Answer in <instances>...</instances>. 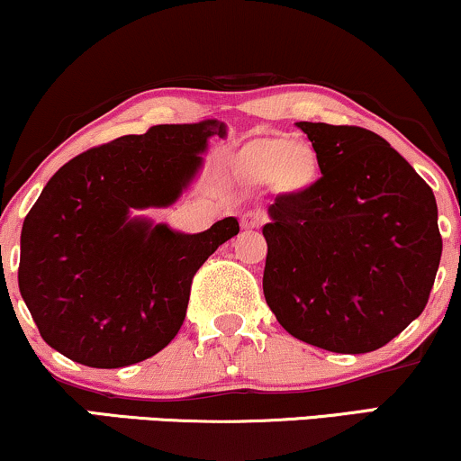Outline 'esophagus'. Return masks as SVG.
<instances>
[{
  "label": "esophagus",
  "instance_id": "34e87169",
  "mask_svg": "<svg viewBox=\"0 0 461 461\" xmlns=\"http://www.w3.org/2000/svg\"><path fill=\"white\" fill-rule=\"evenodd\" d=\"M266 221V214L262 210H247L245 214H242L240 223L242 227H247V230H255V227H259Z\"/></svg>",
  "mask_w": 461,
  "mask_h": 461
}]
</instances>
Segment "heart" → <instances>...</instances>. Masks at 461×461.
<instances>
[{
  "label": "heart",
  "instance_id": "b5f03b06",
  "mask_svg": "<svg viewBox=\"0 0 461 461\" xmlns=\"http://www.w3.org/2000/svg\"><path fill=\"white\" fill-rule=\"evenodd\" d=\"M253 160L268 169H279L284 163L290 169H298L304 163L303 154L298 149H294L292 143L285 140L266 141L262 146H258L253 149Z\"/></svg>",
  "mask_w": 461,
  "mask_h": 461
}]
</instances>
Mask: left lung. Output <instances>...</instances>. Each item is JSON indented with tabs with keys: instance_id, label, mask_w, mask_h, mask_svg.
Here are the masks:
<instances>
[{
	"instance_id": "8db88e82",
	"label": "left lung",
	"mask_w": 461,
	"mask_h": 461,
	"mask_svg": "<svg viewBox=\"0 0 461 461\" xmlns=\"http://www.w3.org/2000/svg\"><path fill=\"white\" fill-rule=\"evenodd\" d=\"M298 129L321 176L268 208L266 303L296 339L374 352L429 301L442 255L436 197L375 132L324 122Z\"/></svg>"
}]
</instances>
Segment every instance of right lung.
Masks as SVG:
<instances>
[{
	"label": "right lung",
	"mask_w": 461,
	"mask_h": 461,
	"mask_svg": "<svg viewBox=\"0 0 461 461\" xmlns=\"http://www.w3.org/2000/svg\"><path fill=\"white\" fill-rule=\"evenodd\" d=\"M212 135L225 137L216 120L158 124L81 152L47 182L21 231L19 290L53 350L115 369L177 335L193 276L240 225L227 216L180 234L129 212L174 203Z\"/></svg>",
	"instance_id": "1"
}]
</instances>
